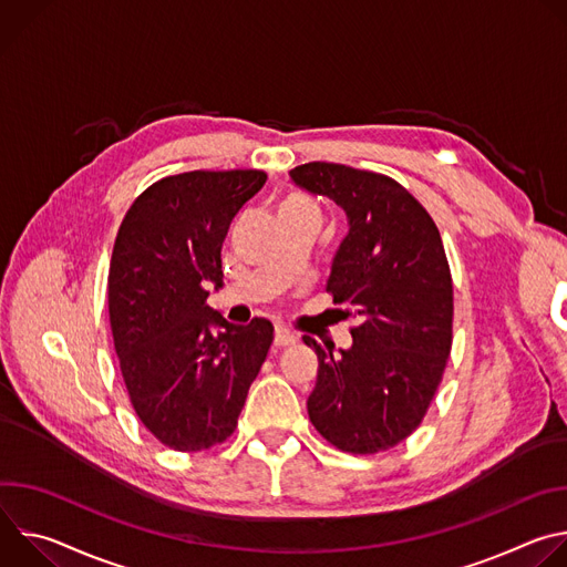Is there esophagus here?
I'll list each match as a JSON object with an SVG mask.
<instances>
[{
  "label": "esophagus",
  "mask_w": 567,
  "mask_h": 567,
  "mask_svg": "<svg viewBox=\"0 0 567 567\" xmlns=\"http://www.w3.org/2000/svg\"><path fill=\"white\" fill-rule=\"evenodd\" d=\"M274 343H276V348H287V346H293V343H296V334H293V332H289L287 328H282V326H276Z\"/></svg>",
  "instance_id": "34e87169"
}]
</instances>
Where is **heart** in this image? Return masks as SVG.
<instances>
[{
    "label": "heart",
    "instance_id": "b5f03b06",
    "mask_svg": "<svg viewBox=\"0 0 567 567\" xmlns=\"http://www.w3.org/2000/svg\"><path fill=\"white\" fill-rule=\"evenodd\" d=\"M282 213H300V215H316V208L311 202L302 195H289L282 204Z\"/></svg>",
    "mask_w": 567,
    "mask_h": 567
}]
</instances>
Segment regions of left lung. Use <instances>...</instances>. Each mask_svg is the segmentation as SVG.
Listing matches in <instances>:
<instances>
[{
    "instance_id": "left-lung-1",
    "label": "left lung",
    "mask_w": 567,
    "mask_h": 567,
    "mask_svg": "<svg viewBox=\"0 0 567 567\" xmlns=\"http://www.w3.org/2000/svg\"><path fill=\"white\" fill-rule=\"evenodd\" d=\"M289 175L341 206L350 224L328 291L357 320L352 348L334 354V343L302 337L318 357L309 420L346 453L388 451L422 424L451 354L453 282L440 230L385 175L326 161Z\"/></svg>"
}]
</instances>
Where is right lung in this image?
<instances>
[{
  "label": "right lung",
  "mask_w": 567,
  "mask_h": 567,
  "mask_svg": "<svg viewBox=\"0 0 567 567\" xmlns=\"http://www.w3.org/2000/svg\"><path fill=\"white\" fill-rule=\"evenodd\" d=\"M262 171H193L145 188L118 228L107 305L123 381L143 426L175 451L233 435L274 341L267 318L233 326L206 305L224 282L233 217L265 186Z\"/></svg>",
  "instance_id": "obj_1"
}]
</instances>
